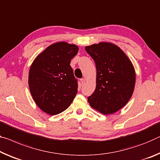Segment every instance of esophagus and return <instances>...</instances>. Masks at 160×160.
<instances>
[{
  "instance_id": "34e87169",
  "label": "esophagus",
  "mask_w": 160,
  "mask_h": 160,
  "mask_svg": "<svg viewBox=\"0 0 160 160\" xmlns=\"http://www.w3.org/2000/svg\"><path fill=\"white\" fill-rule=\"evenodd\" d=\"M80 82H81V83H82V85H83L85 82V80L84 79V78H82V79L80 80Z\"/></svg>"
}]
</instances>
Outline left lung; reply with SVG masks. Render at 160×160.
<instances>
[{
    "mask_svg": "<svg viewBox=\"0 0 160 160\" xmlns=\"http://www.w3.org/2000/svg\"><path fill=\"white\" fill-rule=\"evenodd\" d=\"M95 62L96 88L88 100L93 109L104 115L122 108L132 95L136 74L127 55L118 45L100 42L85 47Z\"/></svg>",
    "mask_w": 160,
    "mask_h": 160,
    "instance_id": "1",
    "label": "left lung"
}]
</instances>
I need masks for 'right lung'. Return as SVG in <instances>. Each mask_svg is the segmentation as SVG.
<instances>
[{"label":"right lung","instance_id":"right-lung-1","mask_svg":"<svg viewBox=\"0 0 160 160\" xmlns=\"http://www.w3.org/2000/svg\"><path fill=\"white\" fill-rule=\"evenodd\" d=\"M79 48L75 44L58 42L35 58L30 68V94L40 110L58 115L71 105L78 92V82L70 65Z\"/></svg>","mask_w":160,"mask_h":160}]
</instances>
